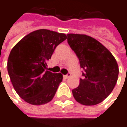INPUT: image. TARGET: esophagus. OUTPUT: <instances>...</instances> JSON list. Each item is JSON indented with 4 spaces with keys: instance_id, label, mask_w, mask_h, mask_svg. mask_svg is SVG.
<instances>
[{
    "instance_id": "obj_1",
    "label": "esophagus",
    "mask_w": 127,
    "mask_h": 127,
    "mask_svg": "<svg viewBox=\"0 0 127 127\" xmlns=\"http://www.w3.org/2000/svg\"><path fill=\"white\" fill-rule=\"evenodd\" d=\"M71 76V74H70V73H67V74H65V75H63V77L64 79H67L68 77H70Z\"/></svg>"
}]
</instances>
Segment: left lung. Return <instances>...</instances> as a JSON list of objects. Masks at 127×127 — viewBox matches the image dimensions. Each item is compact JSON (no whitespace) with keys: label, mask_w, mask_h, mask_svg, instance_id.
<instances>
[{"label":"left lung","mask_w":127,"mask_h":127,"mask_svg":"<svg viewBox=\"0 0 127 127\" xmlns=\"http://www.w3.org/2000/svg\"><path fill=\"white\" fill-rule=\"evenodd\" d=\"M67 43L79 60L82 79L72 90L74 98L83 105L104 101L115 88L119 73L113 54L101 43L85 34H68Z\"/></svg>","instance_id":"8db88e82"}]
</instances>
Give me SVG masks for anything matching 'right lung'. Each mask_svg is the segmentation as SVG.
Listing matches in <instances>:
<instances>
[{"instance_id":"right-lung-1","label":"right lung","mask_w":127,"mask_h":127,"mask_svg":"<svg viewBox=\"0 0 127 127\" xmlns=\"http://www.w3.org/2000/svg\"><path fill=\"white\" fill-rule=\"evenodd\" d=\"M66 39L64 34L39 29L24 37L12 49L8 73L15 91L25 101L41 105L54 98L63 77L46 70V63Z\"/></svg>"}]
</instances>
